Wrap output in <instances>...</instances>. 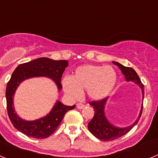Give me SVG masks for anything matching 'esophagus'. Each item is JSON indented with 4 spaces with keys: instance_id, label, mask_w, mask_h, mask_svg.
<instances>
[{
    "instance_id": "esophagus-1",
    "label": "esophagus",
    "mask_w": 158,
    "mask_h": 158,
    "mask_svg": "<svg viewBox=\"0 0 158 158\" xmlns=\"http://www.w3.org/2000/svg\"><path fill=\"white\" fill-rule=\"evenodd\" d=\"M77 107L78 109H82V108H84V107H85V105L79 103V104H77Z\"/></svg>"
}]
</instances>
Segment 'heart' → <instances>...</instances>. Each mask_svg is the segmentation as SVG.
<instances>
[{"label":"heart","instance_id":"obj_1","mask_svg":"<svg viewBox=\"0 0 158 158\" xmlns=\"http://www.w3.org/2000/svg\"><path fill=\"white\" fill-rule=\"evenodd\" d=\"M116 81V72L111 65H85L77 67L73 77H65L62 86L73 98H79L82 90L86 89L89 98L100 100L111 93Z\"/></svg>","mask_w":158,"mask_h":158}]
</instances>
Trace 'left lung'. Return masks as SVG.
<instances>
[{"label": "left lung", "instance_id": "left-lung-1", "mask_svg": "<svg viewBox=\"0 0 158 158\" xmlns=\"http://www.w3.org/2000/svg\"><path fill=\"white\" fill-rule=\"evenodd\" d=\"M112 62L119 68L121 72L123 73V74L124 75L126 81H132L136 84L137 85L139 86V88L142 90V104L139 117L133 124H131V126L125 127H118L111 123L105 115L104 109H105L106 104H107V101L108 100L107 97L102 100L93 101L90 103V105L94 107L95 112L93 119L88 124V128H89V131L96 138L102 141H106V142L115 140V139L123 136L124 135L127 134L138 123L141 115H142V108H143V99H144V85L141 82L140 78H139V75L137 74L135 69L131 68V67L124 66V65H121L120 63L117 62Z\"/></svg>", "mask_w": 158, "mask_h": 158}]
</instances>
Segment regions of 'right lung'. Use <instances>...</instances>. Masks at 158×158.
Listing matches in <instances>:
<instances>
[{"label": "right lung", "mask_w": 158, "mask_h": 158, "mask_svg": "<svg viewBox=\"0 0 158 158\" xmlns=\"http://www.w3.org/2000/svg\"><path fill=\"white\" fill-rule=\"evenodd\" d=\"M68 65L69 62L66 60L55 61L48 58H40L20 64L16 67L7 84L5 92L8 115L14 127L27 136L39 139L47 138L56 131L65 113L73 109L75 105L66 106L57 100L47 115L35 120L27 121L16 114L14 108L13 96L21 82L39 77L51 78L56 84L58 90L60 91L62 89L61 84L62 76Z\"/></svg>", "instance_id": "add662e5"}]
</instances>
